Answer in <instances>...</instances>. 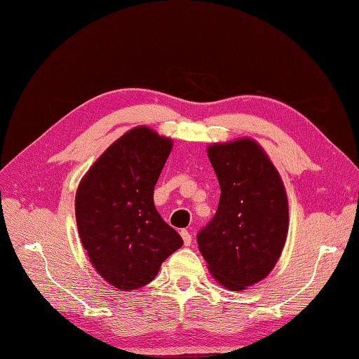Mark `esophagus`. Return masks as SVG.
<instances>
[{"instance_id":"1","label":"esophagus","mask_w":359,"mask_h":359,"mask_svg":"<svg viewBox=\"0 0 359 359\" xmlns=\"http://www.w3.org/2000/svg\"><path fill=\"white\" fill-rule=\"evenodd\" d=\"M180 236H182V239H184V243H185L187 247H188V245H191V242H193L191 233L187 231V230H182V231H180Z\"/></svg>"}]
</instances>
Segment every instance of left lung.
I'll return each mask as SVG.
<instances>
[{"label": "left lung", "mask_w": 359, "mask_h": 359, "mask_svg": "<svg viewBox=\"0 0 359 359\" xmlns=\"http://www.w3.org/2000/svg\"><path fill=\"white\" fill-rule=\"evenodd\" d=\"M220 199L215 217L197 233L208 269L220 284L243 290L278 262L288 230L285 188L261 147L250 139L208 148Z\"/></svg>", "instance_id": "obj_1"}]
</instances>
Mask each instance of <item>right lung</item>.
<instances>
[{
    "label": "right lung",
    "mask_w": 359,
    "mask_h": 359,
    "mask_svg": "<svg viewBox=\"0 0 359 359\" xmlns=\"http://www.w3.org/2000/svg\"><path fill=\"white\" fill-rule=\"evenodd\" d=\"M172 142L139 126L112 143L90 168L75 196L83 247L100 276L120 290L156 278L184 245L154 205V187Z\"/></svg>",
    "instance_id": "right-lung-1"
}]
</instances>
